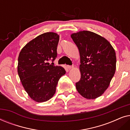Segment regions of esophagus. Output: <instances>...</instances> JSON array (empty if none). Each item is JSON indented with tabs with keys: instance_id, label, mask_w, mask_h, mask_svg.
<instances>
[{
	"instance_id": "34e87169",
	"label": "esophagus",
	"mask_w": 130,
	"mask_h": 130,
	"mask_svg": "<svg viewBox=\"0 0 130 130\" xmlns=\"http://www.w3.org/2000/svg\"><path fill=\"white\" fill-rule=\"evenodd\" d=\"M67 68L69 69V70H70V69H72L73 68V66H67Z\"/></svg>"
}]
</instances>
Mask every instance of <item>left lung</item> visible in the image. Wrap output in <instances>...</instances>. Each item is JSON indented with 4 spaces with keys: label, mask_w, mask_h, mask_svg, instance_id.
<instances>
[{
    "label": "left lung",
    "mask_w": 130,
    "mask_h": 130,
    "mask_svg": "<svg viewBox=\"0 0 130 130\" xmlns=\"http://www.w3.org/2000/svg\"><path fill=\"white\" fill-rule=\"evenodd\" d=\"M71 37L80 57L81 77L76 88L85 98H97L107 89L115 74V50L107 40L93 32L81 31L71 34Z\"/></svg>",
    "instance_id": "8db88e82"
}]
</instances>
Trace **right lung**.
Segmentation results:
<instances>
[{
    "instance_id": "1",
    "label": "right lung",
    "mask_w": 130,
    "mask_h": 130,
    "mask_svg": "<svg viewBox=\"0 0 130 130\" xmlns=\"http://www.w3.org/2000/svg\"><path fill=\"white\" fill-rule=\"evenodd\" d=\"M58 41L57 34L45 32L30 41L19 53V77L26 93L35 102L50 99L60 77L66 73L63 67L48 62L56 59Z\"/></svg>"
}]
</instances>
